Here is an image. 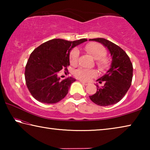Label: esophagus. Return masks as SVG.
Wrapping results in <instances>:
<instances>
[{"label":"esophagus","mask_w":150,"mask_h":150,"mask_svg":"<svg viewBox=\"0 0 150 150\" xmlns=\"http://www.w3.org/2000/svg\"><path fill=\"white\" fill-rule=\"evenodd\" d=\"M80 82L82 83L83 85H88V83H87V82H85V81H80Z\"/></svg>","instance_id":"esophagus-1"}]
</instances>
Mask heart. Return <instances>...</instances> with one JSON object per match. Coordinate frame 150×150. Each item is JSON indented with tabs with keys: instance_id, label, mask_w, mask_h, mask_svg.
Here are the masks:
<instances>
[{
	"instance_id": "1",
	"label": "heart",
	"mask_w": 150,
	"mask_h": 150,
	"mask_svg": "<svg viewBox=\"0 0 150 150\" xmlns=\"http://www.w3.org/2000/svg\"><path fill=\"white\" fill-rule=\"evenodd\" d=\"M85 50L88 54H91L96 59V65L100 69H105L108 67L110 64L109 59L106 57V50L102 44L98 43H90L85 45ZM79 52L78 49L75 48L70 53L69 59L71 64L73 65H76L78 62ZM75 77L85 81H90L91 79L97 76V72L96 70L85 69V68H79L74 71Z\"/></svg>"
}]
</instances>
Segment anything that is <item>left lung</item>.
<instances>
[{
    "label": "left lung",
    "instance_id": "left-lung-1",
    "mask_svg": "<svg viewBox=\"0 0 150 150\" xmlns=\"http://www.w3.org/2000/svg\"><path fill=\"white\" fill-rule=\"evenodd\" d=\"M102 44L108 48L112 57L110 68L105 75L97 79L104 86L99 87L90 99L97 105L105 106L114 105L122 100L130 87L133 77V66L128 55L120 47L105 38L90 39Z\"/></svg>",
    "mask_w": 150,
    "mask_h": 150
}]
</instances>
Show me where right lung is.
<instances>
[{
	"instance_id": "obj_1",
	"label": "right lung",
	"mask_w": 150,
	"mask_h": 150,
	"mask_svg": "<svg viewBox=\"0 0 150 150\" xmlns=\"http://www.w3.org/2000/svg\"><path fill=\"white\" fill-rule=\"evenodd\" d=\"M86 41L85 38L73 42L53 39L33 51L25 68V79L35 99L43 103L54 104L67 95L75 79L69 77L61 80L57 73L63 69L67 70L71 50Z\"/></svg>"
}]
</instances>
